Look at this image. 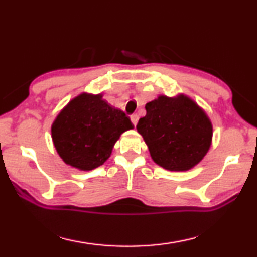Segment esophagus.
Returning a JSON list of instances; mask_svg holds the SVG:
<instances>
[{
	"mask_svg": "<svg viewBox=\"0 0 257 257\" xmlns=\"http://www.w3.org/2000/svg\"><path fill=\"white\" fill-rule=\"evenodd\" d=\"M130 120H132V122L134 123V125H136L138 122V115L137 114H133L130 116Z\"/></svg>",
	"mask_w": 257,
	"mask_h": 257,
	"instance_id": "esophagus-1",
	"label": "esophagus"
}]
</instances>
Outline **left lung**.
<instances>
[{"label": "left lung", "instance_id": "obj_1", "mask_svg": "<svg viewBox=\"0 0 257 257\" xmlns=\"http://www.w3.org/2000/svg\"><path fill=\"white\" fill-rule=\"evenodd\" d=\"M136 125L156 164L170 171L195 167L211 146L213 128L206 113L193 99L159 96L145 105Z\"/></svg>", "mask_w": 257, "mask_h": 257}]
</instances>
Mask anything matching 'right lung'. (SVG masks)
I'll use <instances>...</instances> for the list:
<instances>
[{
	"label": "right lung",
	"mask_w": 257,
	"mask_h": 257,
	"mask_svg": "<svg viewBox=\"0 0 257 257\" xmlns=\"http://www.w3.org/2000/svg\"><path fill=\"white\" fill-rule=\"evenodd\" d=\"M133 128L125 113L111 106L101 94L84 93L56 116L52 139L64 162L88 171L105 162L120 135Z\"/></svg>",
	"instance_id": "right-lung-1"
}]
</instances>
